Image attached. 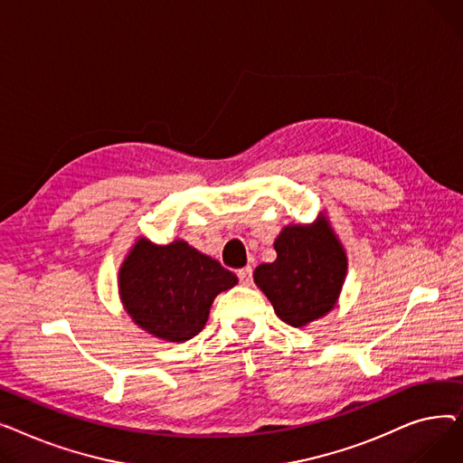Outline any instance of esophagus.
Listing matches in <instances>:
<instances>
[{
	"label": "esophagus",
	"instance_id": "obj_1",
	"mask_svg": "<svg viewBox=\"0 0 463 463\" xmlns=\"http://www.w3.org/2000/svg\"><path fill=\"white\" fill-rule=\"evenodd\" d=\"M238 278H240V283H241V285H251V279H253L251 266H246V269L238 270Z\"/></svg>",
	"mask_w": 463,
	"mask_h": 463
}]
</instances>
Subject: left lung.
I'll return each mask as SVG.
<instances>
[{
    "label": "left lung",
    "mask_w": 463,
    "mask_h": 463,
    "mask_svg": "<svg viewBox=\"0 0 463 463\" xmlns=\"http://www.w3.org/2000/svg\"><path fill=\"white\" fill-rule=\"evenodd\" d=\"M278 259L259 264L253 279L278 317L295 328L317 321L337 304L347 276V253L328 215L287 225L274 241Z\"/></svg>",
    "instance_id": "left-lung-1"
}]
</instances>
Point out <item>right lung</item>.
<instances>
[{"mask_svg":"<svg viewBox=\"0 0 463 463\" xmlns=\"http://www.w3.org/2000/svg\"><path fill=\"white\" fill-rule=\"evenodd\" d=\"M236 283L231 270L185 240L157 246L138 236L119 264L118 295L138 328L182 344L204 328L213 298Z\"/></svg>","mask_w":463,"mask_h":463,"instance_id":"obj_1","label":"right lung"}]
</instances>
